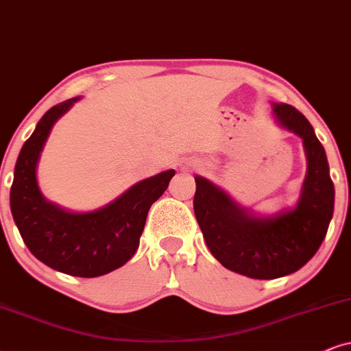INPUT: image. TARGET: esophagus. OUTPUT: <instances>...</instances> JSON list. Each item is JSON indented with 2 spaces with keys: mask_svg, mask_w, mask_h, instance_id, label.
Masks as SVG:
<instances>
[{
  "mask_svg": "<svg viewBox=\"0 0 351 351\" xmlns=\"http://www.w3.org/2000/svg\"><path fill=\"white\" fill-rule=\"evenodd\" d=\"M183 168H186V170H197L199 165H196V163H184Z\"/></svg>",
  "mask_w": 351,
  "mask_h": 351,
  "instance_id": "esophagus-1",
  "label": "esophagus"
}]
</instances>
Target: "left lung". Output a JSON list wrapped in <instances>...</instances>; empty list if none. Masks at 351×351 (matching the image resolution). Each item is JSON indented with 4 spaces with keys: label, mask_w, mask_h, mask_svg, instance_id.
<instances>
[{
    "label": "left lung",
    "mask_w": 351,
    "mask_h": 351,
    "mask_svg": "<svg viewBox=\"0 0 351 351\" xmlns=\"http://www.w3.org/2000/svg\"><path fill=\"white\" fill-rule=\"evenodd\" d=\"M274 117L303 139L308 171L293 208L257 217L227 193L196 176L194 214L207 247L233 272L272 280L300 270L316 254L334 214L335 189L326 150L303 113L287 104L274 105Z\"/></svg>",
    "instance_id": "obj_1"
}]
</instances>
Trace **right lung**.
Segmentation results:
<instances>
[{
  "label": "right lung",
  "instance_id": "obj_1",
  "mask_svg": "<svg viewBox=\"0 0 351 351\" xmlns=\"http://www.w3.org/2000/svg\"><path fill=\"white\" fill-rule=\"evenodd\" d=\"M79 99L51 106L22 145L11 186V212L29 251L48 267L74 277H100L134 256L149 208L165 193L175 170L131 186L92 212H68L48 202L37 183V162L53 124Z\"/></svg>",
  "mask_w": 351,
  "mask_h": 351
}]
</instances>
